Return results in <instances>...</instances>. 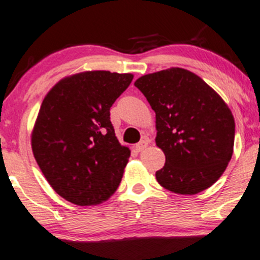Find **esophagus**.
<instances>
[{
    "label": "esophagus",
    "mask_w": 260,
    "mask_h": 260,
    "mask_svg": "<svg viewBox=\"0 0 260 260\" xmlns=\"http://www.w3.org/2000/svg\"><path fill=\"white\" fill-rule=\"evenodd\" d=\"M148 144H150V141H148V140H141V141H140L139 144H136L135 150L138 151V152H140V151L145 150V148L148 146Z\"/></svg>",
    "instance_id": "34e87169"
}]
</instances>
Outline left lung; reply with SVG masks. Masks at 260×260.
I'll return each mask as SVG.
<instances>
[{
    "mask_svg": "<svg viewBox=\"0 0 260 260\" xmlns=\"http://www.w3.org/2000/svg\"><path fill=\"white\" fill-rule=\"evenodd\" d=\"M156 113V145L166 163L157 182L176 194L194 195L222 176L235 145V118L203 78L180 67L135 81Z\"/></svg>",
    "mask_w": 260,
    "mask_h": 260,
    "instance_id": "obj_1",
    "label": "left lung"
}]
</instances>
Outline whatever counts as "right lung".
<instances>
[{
    "instance_id": "obj_1",
    "label": "right lung",
    "mask_w": 260,
    "mask_h": 260,
    "mask_svg": "<svg viewBox=\"0 0 260 260\" xmlns=\"http://www.w3.org/2000/svg\"><path fill=\"white\" fill-rule=\"evenodd\" d=\"M133 74L83 71L66 76L46 93L31 130V150L51 188L80 206L115 193L129 162L110 122V107Z\"/></svg>"
}]
</instances>
